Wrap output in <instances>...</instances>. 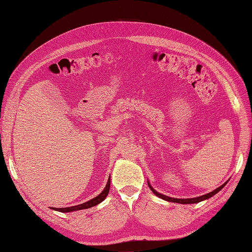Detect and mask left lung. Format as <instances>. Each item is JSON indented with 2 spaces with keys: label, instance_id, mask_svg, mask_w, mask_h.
<instances>
[{
  "label": "left lung",
  "instance_id": "1",
  "mask_svg": "<svg viewBox=\"0 0 252 252\" xmlns=\"http://www.w3.org/2000/svg\"><path fill=\"white\" fill-rule=\"evenodd\" d=\"M147 184H148V187L151 188V190L153 191V193H154L155 195H157L158 197H160V198H162V199H164V200H166V201L178 202V203H182V204H190V203H197V202H200V201H202V200H206V199L211 198L212 196H214V195L217 194L223 187H224V186L227 184V182L224 183L223 185H221L220 187H218L217 189H215L214 191H212V192H210V193H208V194L202 195V196L194 197V198H183V199H182V198H173V197L166 196V195H163V194H161V193H159V192H157V191L152 187L150 182H148V181H147Z\"/></svg>",
  "mask_w": 252,
  "mask_h": 252
}]
</instances>
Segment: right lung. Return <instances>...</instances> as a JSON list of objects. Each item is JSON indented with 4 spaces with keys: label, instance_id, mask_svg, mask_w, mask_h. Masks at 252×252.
Masks as SVG:
<instances>
[{
    "label": "right lung",
    "instance_id": "right-lung-1",
    "mask_svg": "<svg viewBox=\"0 0 252 252\" xmlns=\"http://www.w3.org/2000/svg\"><path fill=\"white\" fill-rule=\"evenodd\" d=\"M110 178L108 179V183L106 185L105 189L101 191L100 194H98L96 197L92 198L86 202L84 203H81V204H78V206H74V207H68V208H55L54 210L55 211H58V212H61V213H68V212H74V211H79V210H84V209H89L91 207H94L96 206V204L100 203L101 201H104L105 198L107 197V195L109 193V190H110Z\"/></svg>",
    "mask_w": 252,
    "mask_h": 252
}]
</instances>
